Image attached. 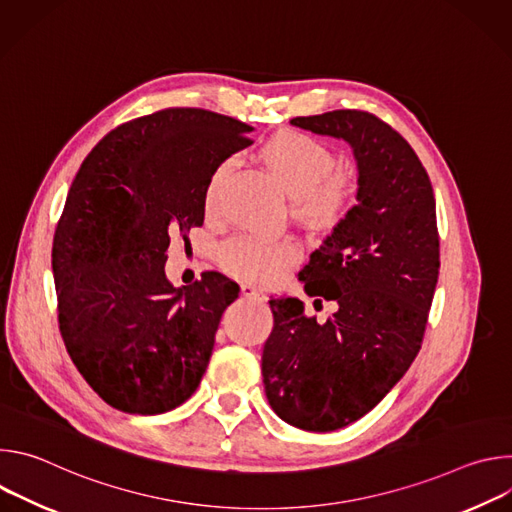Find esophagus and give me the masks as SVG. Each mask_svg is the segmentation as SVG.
<instances>
[{
  "label": "esophagus",
  "instance_id": "esophagus-1",
  "mask_svg": "<svg viewBox=\"0 0 512 512\" xmlns=\"http://www.w3.org/2000/svg\"><path fill=\"white\" fill-rule=\"evenodd\" d=\"M241 294L247 298V300H257V302H263L267 296L265 291L257 289L253 283H241Z\"/></svg>",
  "mask_w": 512,
  "mask_h": 512
}]
</instances>
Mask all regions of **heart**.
Here are the masks:
<instances>
[{
    "label": "heart",
    "instance_id": "1",
    "mask_svg": "<svg viewBox=\"0 0 512 512\" xmlns=\"http://www.w3.org/2000/svg\"><path fill=\"white\" fill-rule=\"evenodd\" d=\"M259 156L291 200V214L314 229H334L348 214L354 190L346 176L330 174L334 156L312 135L285 131L267 139ZM231 162L214 166L206 180L204 204L210 210ZM298 251L287 241L235 237L221 249V265L233 277L251 283H273L294 263Z\"/></svg>",
    "mask_w": 512,
    "mask_h": 512
}]
</instances>
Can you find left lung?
Listing matches in <instances>:
<instances>
[{
	"label": "left lung",
	"instance_id": "8db88e82",
	"mask_svg": "<svg viewBox=\"0 0 512 512\" xmlns=\"http://www.w3.org/2000/svg\"><path fill=\"white\" fill-rule=\"evenodd\" d=\"M291 125L344 139L358 170L356 204L300 271L308 296L334 300L324 322L298 298L269 300L261 373L271 409L306 431L367 415L415 360L440 275L435 198L411 145L379 117L338 109Z\"/></svg>",
	"mask_w": 512,
	"mask_h": 512
}]
</instances>
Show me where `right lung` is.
<instances>
[{
  "label": "right lung",
  "instance_id": "1",
  "mask_svg": "<svg viewBox=\"0 0 512 512\" xmlns=\"http://www.w3.org/2000/svg\"><path fill=\"white\" fill-rule=\"evenodd\" d=\"M253 127L204 109H164L107 133L66 196L52 245L66 350L111 407L158 415L200 385L239 285L206 271L174 287L170 239L204 223L214 166L245 150Z\"/></svg>",
  "mask_w": 512,
  "mask_h": 512
}]
</instances>
